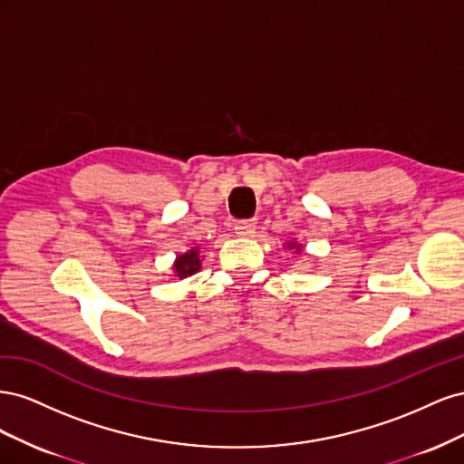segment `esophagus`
Wrapping results in <instances>:
<instances>
[{"mask_svg": "<svg viewBox=\"0 0 464 464\" xmlns=\"http://www.w3.org/2000/svg\"><path fill=\"white\" fill-rule=\"evenodd\" d=\"M234 230H236L237 236H251V234H256V230H257V222L251 220V218L237 220L234 224Z\"/></svg>", "mask_w": 464, "mask_h": 464, "instance_id": "obj_1", "label": "esophagus"}]
</instances>
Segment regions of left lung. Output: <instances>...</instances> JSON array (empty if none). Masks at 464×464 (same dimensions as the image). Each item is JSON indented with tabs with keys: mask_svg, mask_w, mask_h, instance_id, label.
I'll return each mask as SVG.
<instances>
[{
	"mask_svg": "<svg viewBox=\"0 0 464 464\" xmlns=\"http://www.w3.org/2000/svg\"><path fill=\"white\" fill-rule=\"evenodd\" d=\"M292 246H294V244H290V247H292Z\"/></svg>",
	"mask_w": 464,
	"mask_h": 464,
	"instance_id": "left-lung-1",
	"label": "left lung"
}]
</instances>
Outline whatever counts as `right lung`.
I'll return each instance as SVG.
<instances>
[{
  "label": "right lung",
  "instance_id": "right-lung-1",
  "mask_svg": "<svg viewBox=\"0 0 464 464\" xmlns=\"http://www.w3.org/2000/svg\"><path fill=\"white\" fill-rule=\"evenodd\" d=\"M201 266V261H199V251L198 249H189L188 254L179 256L176 259V265H174V271L179 278H186V276H191L199 271Z\"/></svg>",
  "mask_w": 464,
  "mask_h": 464
}]
</instances>
